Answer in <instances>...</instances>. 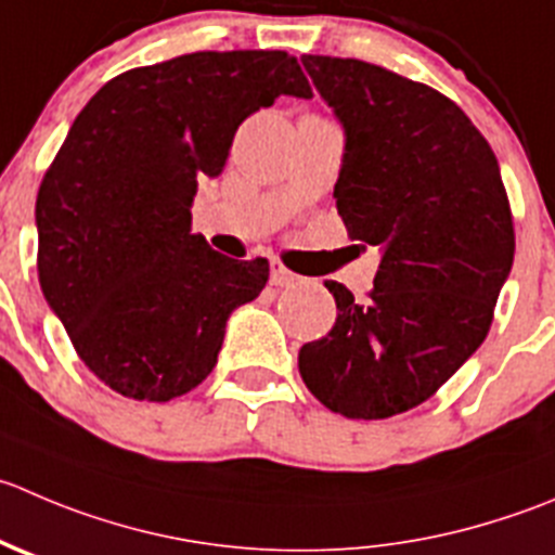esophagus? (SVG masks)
Segmentation results:
<instances>
[{
	"label": "esophagus",
	"mask_w": 555,
	"mask_h": 555,
	"mask_svg": "<svg viewBox=\"0 0 555 555\" xmlns=\"http://www.w3.org/2000/svg\"><path fill=\"white\" fill-rule=\"evenodd\" d=\"M295 282H298V273H293L282 260H276V257H273L271 260V284L273 287H289V284H295Z\"/></svg>",
	"instance_id": "obj_1"
}]
</instances>
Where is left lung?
I'll use <instances>...</instances> for the list:
<instances>
[{"mask_svg":"<svg viewBox=\"0 0 555 555\" xmlns=\"http://www.w3.org/2000/svg\"><path fill=\"white\" fill-rule=\"evenodd\" d=\"M300 62L347 138L338 217L382 260L363 300L325 282L336 322L298 369L331 412L382 421L428 401L486 341L513 214L496 154L453 100L360 59Z\"/></svg>","mask_w":555,"mask_h":555,"instance_id":"obj_1","label":"left lung"}]
</instances>
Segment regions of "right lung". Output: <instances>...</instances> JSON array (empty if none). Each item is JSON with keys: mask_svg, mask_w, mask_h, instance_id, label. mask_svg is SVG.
<instances>
[{"mask_svg": "<svg viewBox=\"0 0 555 555\" xmlns=\"http://www.w3.org/2000/svg\"><path fill=\"white\" fill-rule=\"evenodd\" d=\"M279 94L311 96L284 51H197L107 80L37 192V276L78 358L111 390L170 401L217 365L224 325L268 282L192 233L197 181Z\"/></svg>", "mask_w": 555, "mask_h": 555, "instance_id": "1", "label": "right lung"}]
</instances>
